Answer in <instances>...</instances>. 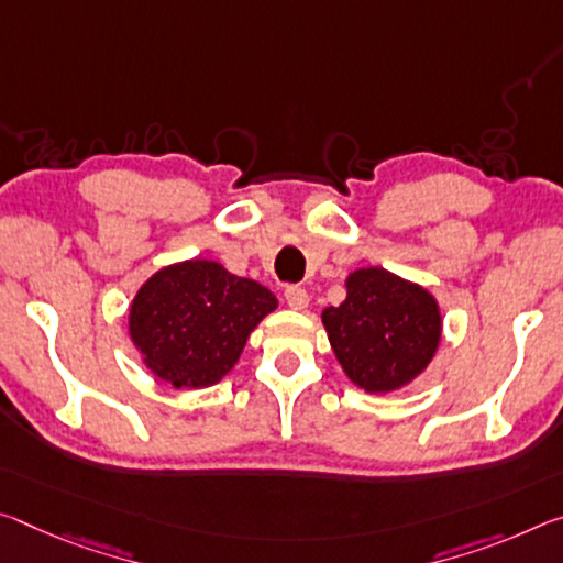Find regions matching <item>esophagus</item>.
<instances>
[{
    "label": "esophagus",
    "instance_id": "1",
    "mask_svg": "<svg viewBox=\"0 0 563 563\" xmlns=\"http://www.w3.org/2000/svg\"><path fill=\"white\" fill-rule=\"evenodd\" d=\"M285 300L292 310H306L308 308V290L300 288V285H288L285 288Z\"/></svg>",
    "mask_w": 563,
    "mask_h": 563
}]
</instances>
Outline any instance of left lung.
Wrapping results in <instances>:
<instances>
[{"label":"left lung","mask_w":563,"mask_h":563,"mask_svg":"<svg viewBox=\"0 0 563 563\" xmlns=\"http://www.w3.org/2000/svg\"><path fill=\"white\" fill-rule=\"evenodd\" d=\"M345 288L341 306L323 310V325L347 378L368 394L406 386L441 341L433 296L383 267L355 271Z\"/></svg>","instance_id":"left-lung-1"}]
</instances>
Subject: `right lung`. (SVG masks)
I'll list each match as a JSON object with an SVG mask.
<instances>
[{
  "label": "right lung",
  "instance_id": "obj_1",
  "mask_svg": "<svg viewBox=\"0 0 563 563\" xmlns=\"http://www.w3.org/2000/svg\"><path fill=\"white\" fill-rule=\"evenodd\" d=\"M275 306L265 285L220 263L187 261L163 267L137 290L130 335L155 376L175 388H205L233 368Z\"/></svg>",
  "mask_w": 563,
  "mask_h": 563
}]
</instances>
